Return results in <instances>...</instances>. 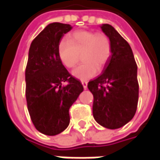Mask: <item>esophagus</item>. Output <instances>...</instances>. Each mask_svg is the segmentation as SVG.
<instances>
[{
	"mask_svg": "<svg viewBox=\"0 0 160 160\" xmlns=\"http://www.w3.org/2000/svg\"><path fill=\"white\" fill-rule=\"evenodd\" d=\"M81 83H82V85H83L84 88H85V89H87V81H86V80H82V81H81Z\"/></svg>",
	"mask_w": 160,
	"mask_h": 160,
	"instance_id": "34e87169",
	"label": "esophagus"
}]
</instances>
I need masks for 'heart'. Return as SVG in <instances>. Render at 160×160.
Masks as SVG:
<instances>
[{
	"label": "heart",
	"instance_id": "heart-1",
	"mask_svg": "<svg viewBox=\"0 0 160 160\" xmlns=\"http://www.w3.org/2000/svg\"><path fill=\"white\" fill-rule=\"evenodd\" d=\"M111 42L104 33L92 31H77L63 38L58 45V56L66 68H71L80 61L82 56L83 64L72 71L73 77L88 80L94 77L98 69H102L111 56Z\"/></svg>",
	"mask_w": 160,
	"mask_h": 160
}]
</instances>
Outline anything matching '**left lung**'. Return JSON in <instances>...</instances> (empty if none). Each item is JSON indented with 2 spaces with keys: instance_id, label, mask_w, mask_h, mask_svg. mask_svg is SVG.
<instances>
[{
  "instance_id": "8db88e82",
  "label": "left lung",
  "mask_w": 160,
  "mask_h": 160,
  "mask_svg": "<svg viewBox=\"0 0 160 160\" xmlns=\"http://www.w3.org/2000/svg\"><path fill=\"white\" fill-rule=\"evenodd\" d=\"M111 42V56L99 76L89 81L92 114L101 126L116 129L132 120L139 98L137 65L130 45L109 24L100 26Z\"/></svg>"
}]
</instances>
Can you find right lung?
Listing matches in <instances>:
<instances>
[{"instance_id":"1","label":"right lung","mask_w":160,"mask_h":160,"mask_svg":"<svg viewBox=\"0 0 160 160\" xmlns=\"http://www.w3.org/2000/svg\"><path fill=\"white\" fill-rule=\"evenodd\" d=\"M73 27L50 23L34 38L26 69V97L30 117L40 133L56 135L70 122L69 108L84 88L70 74L58 56V45ZM68 82L67 85H63Z\"/></svg>"}]
</instances>
